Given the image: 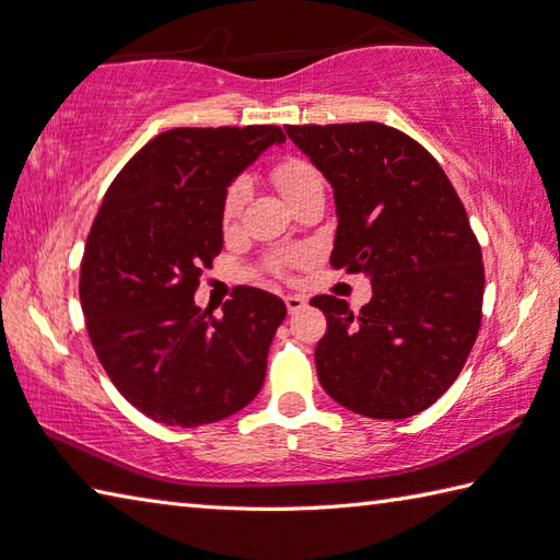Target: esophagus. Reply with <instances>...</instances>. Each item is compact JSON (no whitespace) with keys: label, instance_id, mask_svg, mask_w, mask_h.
<instances>
[{"label":"esophagus","instance_id":"34e87169","mask_svg":"<svg viewBox=\"0 0 560 560\" xmlns=\"http://www.w3.org/2000/svg\"><path fill=\"white\" fill-rule=\"evenodd\" d=\"M283 303H287V311L291 313V315H295V313H301L303 307H305V299H301V295H287V299H283Z\"/></svg>","mask_w":560,"mask_h":560}]
</instances>
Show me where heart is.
Listing matches in <instances>:
<instances>
[{"label":"heart","mask_w":560,"mask_h":560,"mask_svg":"<svg viewBox=\"0 0 560 560\" xmlns=\"http://www.w3.org/2000/svg\"><path fill=\"white\" fill-rule=\"evenodd\" d=\"M269 175H271V183L279 187V192L287 197L289 205H293L295 199H301L305 192H311V189L323 187V175H319V171L311 161L299 159V156H289L279 163H273ZM243 205H245V185L233 183L223 199V223L225 225H231L235 221ZM289 261L291 259H277L273 261V269L283 271L289 267Z\"/></svg>","instance_id":"1"}]
</instances>
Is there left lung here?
Returning a JSON list of instances; mask_svg holds the SVG:
<instances>
[{
	"instance_id": "1",
	"label": "left lung",
	"mask_w": 560,
	"mask_h": 560,
	"mask_svg": "<svg viewBox=\"0 0 560 560\" xmlns=\"http://www.w3.org/2000/svg\"><path fill=\"white\" fill-rule=\"evenodd\" d=\"M335 189L331 267L371 277L359 313L335 295L315 349L327 395L371 419H409L462 373L477 341L483 261L455 187L419 141L380 122L287 125Z\"/></svg>"
}]
</instances>
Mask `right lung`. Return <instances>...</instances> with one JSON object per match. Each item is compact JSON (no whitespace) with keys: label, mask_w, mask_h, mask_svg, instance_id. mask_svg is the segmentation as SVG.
Masks as SVG:
<instances>
[{"label":"right lung","mask_w":560,"mask_h":560,"mask_svg":"<svg viewBox=\"0 0 560 560\" xmlns=\"http://www.w3.org/2000/svg\"><path fill=\"white\" fill-rule=\"evenodd\" d=\"M283 141L277 125L175 127L139 149L105 192L79 299L105 373L153 421L229 419L265 383L283 301L237 287L217 317L195 305V291L223 247L229 185Z\"/></svg>","instance_id":"add662e5"}]
</instances>
